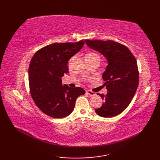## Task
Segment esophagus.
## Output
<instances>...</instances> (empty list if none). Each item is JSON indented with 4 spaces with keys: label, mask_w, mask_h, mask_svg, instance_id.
Returning <instances> with one entry per match:
<instances>
[{
    "label": "esophagus",
    "mask_w": 160,
    "mask_h": 160,
    "mask_svg": "<svg viewBox=\"0 0 160 160\" xmlns=\"http://www.w3.org/2000/svg\"><path fill=\"white\" fill-rule=\"evenodd\" d=\"M86 93L87 95H89V96H95V95H96V93H95L94 92H93V91H89V90L86 91Z\"/></svg>",
    "instance_id": "esophagus-1"
}]
</instances>
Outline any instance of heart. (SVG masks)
Returning <instances> with one entry per match:
<instances>
[{
    "label": "heart",
    "mask_w": 160,
    "mask_h": 160,
    "mask_svg": "<svg viewBox=\"0 0 160 160\" xmlns=\"http://www.w3.org/2000/svg\"><path fill=\"white\" fill-rule=\"evenodd\" d=\"M100 60V56L98 55L97 53L91 52L87 54L85 56V60Z\"/></svg>",
    "instance_id": "heart-1"
}]
</instances>
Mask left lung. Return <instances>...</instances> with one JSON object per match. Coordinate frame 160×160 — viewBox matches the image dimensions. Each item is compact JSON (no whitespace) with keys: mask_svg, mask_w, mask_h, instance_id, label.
<instances>
[{"mask_svg":"<svg viewBox=\"0 0 160 160\" xmlns=\"http://www.w3.org/2000/svg\"><path fill=\"white\" fill-rule=\"evenodd\" d=\"M87 46L106 58L108 65L102 74L108 93L98 94L104 102L95 109L103 118H112L120 114L130 104L139 84L136 59L127 47L112 40H85Z\"/></svg>","mask_w":160,"mask_h":160,"instance_id":"obj_1","label":"left lung"}]
</instances>
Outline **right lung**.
I'll list each match as a JSON object with an SVG mask.
<instances>
[{"label": "right lung", "instance_id": "obj_1", "mask_svg": "<svg viewBox=\"0 0 160 160\" xmlns=\"http://www.w3.org/2000/svg\"><path fill=\"white\" fill-rule=\"evenodd\" d=\"M84 44V40L53 43L39 49L31 60L30 93L39 109L50 117H67L73 111L77 98L85 93L82 88L62 85L61 79L69 71L68 61Z\"/></svg>", "mask_w": 160, "mask_h": 160}]
</instances>
